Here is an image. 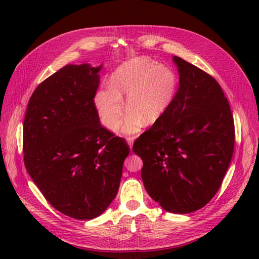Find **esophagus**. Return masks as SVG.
<instances>
[{"label": "esophagus", "instance_id": "34e87169", "mask_svg": "<svg viewBox=\"0 0 259 259\" xmlns=\"http://www.w3.org/2000/svg\"><path fill=\"white\" fill-rule=\"evenodd\" d=\"M126 140H127V143H128V146L132 148L133 143H134V137H126Z\"/></svg>", "mask_w": 259, "mask_h": 259}]
</instances>
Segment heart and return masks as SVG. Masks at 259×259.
Listing matches in <instances>:
<instances>
[{
    "instance_id": "b5f03b06",
    "label": "heart",
    "mask_w": 259,
    "mask_h": 259,
    "mask_svg": "<svg viewBox=\"0 0 259 259\" xmlns=\"http://www.w3.org/2000/svg\"><path fill=\"white\" fill-rule=\"evenodd\" d=\"M178 81L169 67L148 58L125 62L112 73L110 86L99 90L94 103L104 126L115 131L121 124L125 97L128 110L120 132L134 135L144 125L153 124L167 112L177 93Z\"/></svg>"
}]
</instances>
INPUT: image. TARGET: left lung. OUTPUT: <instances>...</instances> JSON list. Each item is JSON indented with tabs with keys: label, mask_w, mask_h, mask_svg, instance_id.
I'll use <instances>...</instances> for the list:
<instances>
[{
	"label": "left lung",
	"mask_w": 259,
	"mask_h": 259,
	"mask_svg": "<svg viewBox=\"0 0 259 259\" xmlns=\"http://www.w3.org/2000/svg\"><path fill=\"white\" fill-rule=\"evenodd\" d=\"M179 88L161 120L136 139L148 194L163 209L188 214L205 206L221 187L232 158L234 123L213 76L173 56Z\"/></svg>",
	"instance_id": "obj_1"
}]
</instances>
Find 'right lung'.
I'll list each match as a JSON object with an SVG mask.
<instances>
[{
	"instance_id": "right-lung-1",
	"label": "right lung",
	"mask_w": 259,
	"mask_h": 259,
	"mask_svg": "<svg viewBox=\"0 0 259 259\" xmlns=\"http://www.w3.org/2000/svg\"><path fill=\"white\" fill-rule=\"evenodd\" d=\"M103 65H67L31 96L23 161L50 204L85 221L103 214L120 187L130 147L101 126L94 97Z\"/></svg>"
}]
</instances>
